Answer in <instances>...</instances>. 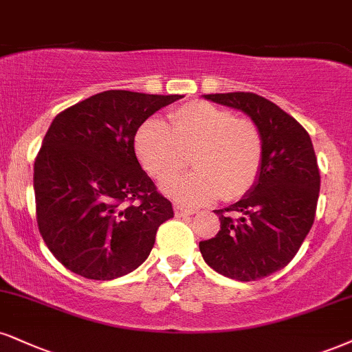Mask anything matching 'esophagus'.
<instances>
[{"instance_id": "obj_1", "label": "esophagus", "mask_w": 352, "mask_h": 352, "mask_svg": "<svg viewBox=\"0 0 352 352\" xmlns=\"http://www.w3.org/2000/svg\"><path fill=\"white\" fill-rule=\"evenodd\" d=\"M175 212H176V215L186 217V215L196 214V209H189V207H184V206H181V204H176V206H175Z\"/></svg>"}]
</instances>
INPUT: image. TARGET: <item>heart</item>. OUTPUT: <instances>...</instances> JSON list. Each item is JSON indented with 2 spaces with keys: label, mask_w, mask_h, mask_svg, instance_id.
<instances>
[{
  "label": "heart",
  "mask_w": 352,
  "mask_h": 352,
  "mask_svg": "<svg viewBox=\"0 0 352 352\" xmlns=\"http://www.w3.org/2000/svg\"><path fill=\"white\" fill-rule=\"evenodd\" d=\"M171 129L148 120L135 137L137 155L156 183L169 184L188 166L196 171L169 188L173 197L202 204L222 196L236 201L258 181L264 160L261 130L250 119L210 102H189L169 114Z\"/></svg>",
  "instance_id": "1"
}]
</instances>
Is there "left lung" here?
I'll return each instance as SVG.
<instances>
[{"instance_id": "left-lung-1", "label": "left lung", "mask_w": 352, "mask_h": 352, "mask_svg": "<svg viewBox=\"0 0 352 352\" xmlns=\"http://www.w3.org/2000/svg\"><path fill=\"white\" fill-rule=\"evenodd\" d=\"M204 98L251 117L263 133L264 160L253 189L215 210L219 233L199 243V250L219 274L241 282L263 279L292 261L314 225L320 194L314 145L309 132L266 98L241 91Z\"/></svg>"}]
</instances>
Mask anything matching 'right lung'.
<instances>
[{
  "label": "right lung",
  "mask_w": 352,
  "mask_h": 352,
  "mask_svg": "<svg viewBox=\"0 0 352 352\" xmlns=\"http://www.w3.org/2000/svg\"><path fill=\"white\" fill-rule=\"evenodd\" d=\"M179 94L109 89L60 112L34 163L38 232L78 276L111 280L148 258L175 215L135 155V133Z\"/></svg>",
  "instance_id": "1"
}]
</instances>
